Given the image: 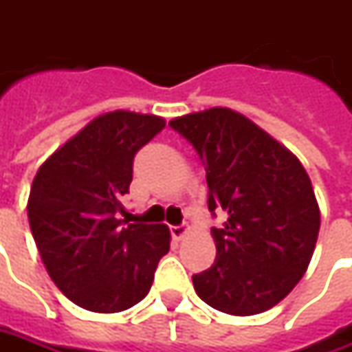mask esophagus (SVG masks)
<instances>
[{"mask_svg": "<svg viewBox=\"0 0 352 352\" xmlns=\"http://www.w3.org/2000/svg\"><path fill=\"white\" fill-rule=\"evenodd\" d=\"M187 234H189V226H185V224L171 226V236H173V240H183Z\"/></svg>", "mask_w": 352, "mask_h": 352, "instance_id": "esophagus-1", "label": "esophagus"}]
</instances>
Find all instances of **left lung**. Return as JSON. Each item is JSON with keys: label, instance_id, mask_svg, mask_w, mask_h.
<instances>
[{"label": "left lung", "instance_id": "obj_1", "mask_svg": "<svg viewBox=\"0 0 352 352\" xmlns=\"http://www.w3.org/2000/svg\"><path fill=\"white\" fill-rule=\"evenodd\" d=\"M203 160L214 264L192 276L197 296L228 315H256L280 303L311 262L321 212L301 161L252 120L230 108L173 118Z\"/></svg>", "mask_w": 352, "mask_h": 352}]
</instances>
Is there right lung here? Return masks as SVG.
<instances>
[{"label": "right lung", "instance_id": "right-lung-1", "mask_svg": "<svg viewBox=\"0 0 352 352\" xmlns=\"http://www.w3.org/2000/svg\"><path fill=\"white\" fill-rule=\"evenodd\" d=\"M163 128L160 116L102 114L47 157L33 179L27 217L41 260L54 285L82 309L133 307L169 252L165 224L120 219L133 155Z\"/></svg>", "mask_w": 352, "mask_h": 352}]
</instances>
